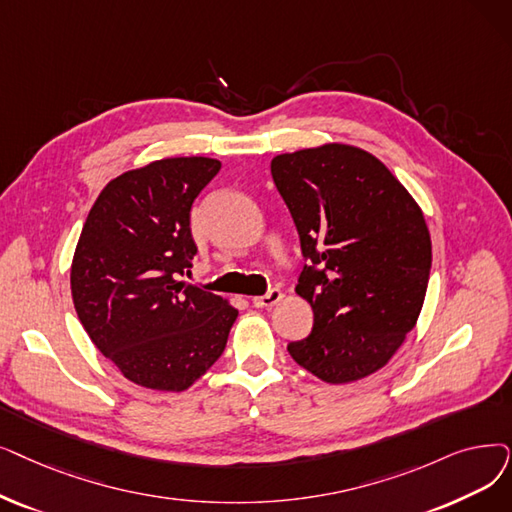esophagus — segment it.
<instances>
[{"label": "esophagus", "mask_w": 512, "mask_h": 512, "mask_svg": "<svg viewBox=\"0 0 512 512\" xmlns=\"http://www.w3.org/2000/svg\"><path fill=\"white\" fill-rule=\"evenodd\" d=\"M280 299H282V291H280V288H270V291L265 293V295L253 297V305H255V307H274Z\"/></svg>", "instance_id": "obj_1"}]
</instances>
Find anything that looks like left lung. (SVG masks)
Instances as JSON below:
<instances>
[{"label":"left lung","instance_id":"8db88e82","mask_svg":"<svg viewBox=\"0 0 512 512\" xmlns=\"http://www.w3.org/2000/svg\"><path fill=\"white\" fill-rule=\"evenodd\" d=\"M309 261L297 295L314 328L291 358L330 385L381 370L416 326L431 272L425 215L370 152L324 144L272 159Z\"/></svg>","mask_w":512,"mask_h":512}]
</instances>
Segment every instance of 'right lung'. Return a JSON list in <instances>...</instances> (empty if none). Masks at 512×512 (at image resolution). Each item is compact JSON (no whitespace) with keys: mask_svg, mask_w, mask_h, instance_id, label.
Masks as SVG:
<instances>
[{"mask_svg":"<svg viewBox=\"0 0 512 512\" xmlns=\"http://www.w3.org/2000/svg\"><path fill=\"white\" fill-rule=\"evenodd\" d=\"M207 157H175L108 182L85 219L73 265L77 316L127 381L184 391L219 360L238 316L190 272L194 198L219 173Z\"/></svg>","mask_w":512,"mask_h":512,"instance_id":"obj_1","label":"right lung"}]
</instances>
